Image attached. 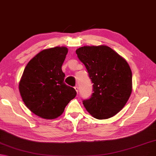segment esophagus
I'll return each mask as SVG.
<instances>
[{
  "mask_svg": "<svg viewBox=\"0 0 156 156\" xmlns=\"http://www.w3.org/2000/svg\"><path fill=\"white\" fill-rule=\"evenodd\" d=\"M74 88H75V90H76V92H77L78 93V92H79V88H78L77 86H75Z\"/></svg>",
  "mask_w": 156,
  "mask_h": 156,
  "instance_id": "34e87169",
  "label": "esophagus"
}]
</instances>
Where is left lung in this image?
<instances>
[{
    "instance_id": "left-lung-1",
    "label": "left lung",
    "mask_w": 156,
    "mask_h": 156,
    "mask_svg": "<svg viewBox=\"0 0 156 156\" xmlns=\"http://www.w3.org/2000/svg\"><path fill=\"white\" fill-rule=\"evenodd\" d=\"M93 83V93L83 104L91 115L105 119L121 111L133 90L132 71L127 62L106 45L83 46L76 50Z\"/></svg>"
}]
</instances>
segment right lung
Wrapping results in <instances>:
<instances>
[{"label":"right lung","instance_id":"right-lung-1","mask_svg":"<svg viewBox=\"0 0 156 156\" xmlns=\"http://www.w3.org/2000/svg\"><path fill=\"white\" fill-rule=\"evenodd\" d=\"M68 53L66 47L40 51L23 70L19 83L22 101L32 113L43 119L60 116L77 92L64 82L62 66Z\"/></svg>","mask_w":156,"mask_h":156}]
</instances>
